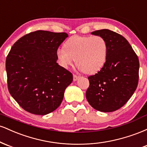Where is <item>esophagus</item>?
Listing matches in <instances>:
<instances>
[{"label":"esophagus","mask_w":147,"mask_h":147,"mask_svg":"<svg viewBox=\"0 0 147 147\" xmlns=\"http://www.w3.org/2000/svg\"><path fill=\"white\" fill-rule=\"evenodd\" d=\"M79 77L78 75H73V80L75 82V81H77V79H79Z\"/></svg>","instance_id":"esophagus-1"}]
</instances>
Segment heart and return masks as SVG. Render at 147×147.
<instances>
[{"label":"heart","instance_id":"b5f03b06","mask_svg":"<svg viewBox=\"0 0 147 147\" xmlns=\"http://www.w3.org/2000/svg\"><path fill=\"white\" fill-rule=\"evenodd\" d=\"M108 47L106 40L100 36H73L59 48L57 58L62 67L68 68L74 60L77 66L86 74L99 71L106 63Z\"/></svg>","mask_w":147,"mask_h":147}]
</instances>
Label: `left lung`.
<instances>
[{"label": "left lung", "instance_id": "1", "mask_svg": "<svg viewBox=\"0 0 147 147\" xmlns=\"http://www.w3.org/2000/svg\"><path fill=\"white\" fill-rule=\"evenodd\" d=\"M91 34L106 40L108 52L106 63L100 71L88 77L90 86L86 97L93 109L113 112L122 107L137 88L139 59L122 35L107 29Z\"/></svg>", "mask_w": 147, "mask_h": 147}]
</instances>
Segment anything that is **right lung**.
Returning a JSON list of instances; mask_svg holds the SVG:
<instances>
[{
  "label": "right lung",
  "instance_id": "right-lung-1",
  "mask_svg": "<svg viewBox=\"0 0 147 147\" xmlns=\"http://www.w3.org/2000/svg\"><path fill=\"white\" fill-rule=\"evenodd\" d=\"M68 36L65 32L37 30L11 47L6 59L10 95L24 110L45 115L61 104L72 74L57 63V51Z\"/></svg>",
  "mask_w": 147,
  "mask_h": 147
}]
</instances>
